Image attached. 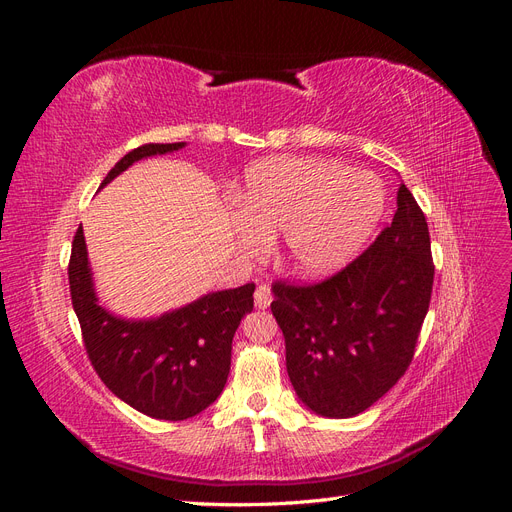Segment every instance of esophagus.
Returning <instances> with one entry per match:
<instances>
[{
    "mask_svg": "<svg viewBox=\"0 0 512 512\" xmlns=\"http://www.w3.org/2000/svg\"><path fill=\"white\" fill-rule=\"evenodd\" d=\"M271 301H273L271 286H269V284H260V286L256 288V292H254V303H256V307L265 309V307L271 305Z\"/></svg>",
    "mask_w": 512,
    "mask_h": 512,
    "instance_id": "34e87169",
    "label": "esophagus"
}]
</instances>
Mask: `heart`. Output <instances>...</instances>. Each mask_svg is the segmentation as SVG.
<instances>
[{"label":"heart","mask_w":512,"mask_h":512,"mask_svg":"<svg viewBox=\"0 0 512 512\" xmlns=\"http://www.w3.org/2000/svg\"><path fill=\"white\" fill-rule=\"evenodd\" d=\"M235 230L243 250L258 252L282 230V258L303 275H322L369 239L384 209V190L367 170L316 158H269L254 164L237 192Z\"/></svg>","instance_id":"heart-1"}]
</instances>
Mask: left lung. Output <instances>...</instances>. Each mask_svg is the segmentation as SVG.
Masks as SVG:
<instances>
[{"mask_svg": "<svg viewBox=\"0 0 512 512\" xmlns=\"http://www.w3.org/2000/svg\"><path fill=\"white\" fill-rule=\"evenodd\" d=\"M433 269L425 213L401 183L391 226L344 269L316 284L273 282L288 376L309 410L348 418L393 389L412 363Z\"/></svg>", "mask_w": 512, "mask_h": 512, "instance_id": "1", "label": "left lung"}]
</instances>
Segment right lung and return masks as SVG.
<instances>
[{"label": "right lung", "instance_id": "add662e5", "mask_svg": "<svg viewBox=\"0 0 512 512\" xmlns=\"http://www.w3.org/2000/svg\"><path fill=\"white\" fill-rule=\"evenodd\" d=\"M181 147L183 143H147L132 149L100 188L136 160ZM68 280L87 356L108 391L160 421H183L218 399L230 371L232 337L241 318L254 309V284L205 294L156 320L117 318L98 305L83 226L72 241Z\"/></svg>", "mask_w": 512, "mask_h": 512}]
</instances>
